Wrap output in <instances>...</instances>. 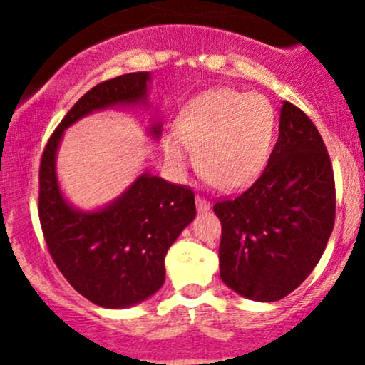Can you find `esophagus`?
<instances>
[{"label":"esophagus","mask_w":365,"mask_h":365,"mask_svg":"<svg viewBox=\"0 0 365 365\" xmlns=\"http://www.w3.org/2000/svg\"><path fill=\"white\" fill-rule=\"evenodd\" d=\"M196 210H198L200 214H205L207 210H210V203L205 198H202V196H196Z\"/></svg>","instance_id":"1"}]
</instances>
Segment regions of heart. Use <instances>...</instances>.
Returning a JSON list of instances; mask_svg holds the SVG:
<instances>
[{"instance_id":"b5f03b06","label":"heart","mask_w":365,"mask_h":365,"mask_svg":"<svg viewBox=\"0 0 365 365\" xmlns=\"http://www.w3.org/2000/svg\"><path fill=\"white\" fill-rule=\"evenodd\" d=\"M276 113L267 98L235 89H214L184 106L178 130L162 139L165 162L175 174L195 163L212 186L222 191L247 187L271 155Z\"/></svg>"}]
</instances>
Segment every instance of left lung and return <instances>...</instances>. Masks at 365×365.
<instances>
[{"label": "left lung", "instance_id": "8db88e82", "mask_svg": "<svg viewBox=\"0 0 365 365\" xmlns=\"http://www.w3.org/2000/svg\"><path fill=\"white\" fill-rule=\"evenodd\" d=\"M334 175L324 141L298 106L282 101L267 167L243 195L214 205L222 224L220 279L255 302H276L304 282L334 227Z\"/></svg>", "mask_w": 365, "mask_h": 365}]
</instances>
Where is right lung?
I'll return each mask as SVG.
<instances>
[{"mask_svg":"<svg viewBox=\"0 0 365 365\" xmlns=\"http://www.w3.org/2000/svg\"><path fill=\"white\" fill-rule=\"evenodd\" d=\"M150 72H134L94 86L68 110L41 158L39 220L51 259L77 293L105 309L138 305L162 288L167 250L196 217L195 195L145 170L115 200L83 210L61 191L56 155L63 133L81 118L150 106ZM148 134L160 139V118Z\"/></svg>","mask_w":365,"mask_h":365,"instance_id":"obj_1","label":"right lung"}]
</instances>
